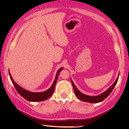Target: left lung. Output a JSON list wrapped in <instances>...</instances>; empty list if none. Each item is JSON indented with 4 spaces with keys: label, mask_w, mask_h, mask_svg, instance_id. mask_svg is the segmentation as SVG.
<instances>
[{
    "label": "left lung",
    "mask_w": 129,
    "mask_h": 129,
    "mask_svg": "<svg viewBox=\"0 0 129 129\" xmlns=\"http://www.w3.org/2000/svg\"><path fill=\"white\" fill-rule=\"evenodd\" d=\"M119 74L118 76H117L116 81H115V83L113 84V85H111V86L110 87H109L106 91L103 92V94H101L98 96H88V95L83 94V93L80 92L78 90V89L76 88L74 84L73 81L72 80V79H71V81H72L75 94L76 95V96H77L79 99L83 101H85V102H88V103H98L101 102V101H103L104 100H105V99L110 94V93L114 89V87L116 86L117 82L118 81V79H119Z\"/></svg>",
    "instance_id": "1"
}]
</instances>
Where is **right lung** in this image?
Here are the masks:
<instances>
[{
  "label": "right lung",
  "mask_w": 129,
  "mask_h": 129,
  "mask_svg": "<svg viewBox=\"0 0 129 129\" xmlns=\"http://www.w3.org/2000/svg\"><path fill=\"white\" fill-rule=\"evenodd\" d=\"M63 68H61L57 71L56 73V77L55 79V80L54 83L52 85L50 88L46 90L45 91L42 92H31L27 91L26 90H24L23 89L22 87L19 86L18 85L15 83V81H14L13 79L12 76H11L9 72V74L10 78L11 79V81H12L13 85L14 86L15 88L16 89V91L20 94L21 96L24 98L26 100L29 101H34V102H36V101H44L46 99H48L49 98H50L52 94H53L55 89V86L56 83L57 79V77H58V75L59 74L60 72L62 70Z\"/></svg>",
  "instance_id": "obj_1"
}]
</instances>
